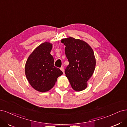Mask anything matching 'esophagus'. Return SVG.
Returning a JSON list of instances; mask_svg holds the SVG:
<instances>
[{
    "label": "esophagus",
    "instance_id": "obj_1",
    "mask_svg": "<svg viewBox=\"0 0 127 127\" xmlns=\"http://www.w3.org/2000/svg\"><path fill=\"white\" fill-rule=\"evenodd\" d=\"M60 69H61V70L64 73V68L63 67H61L60 68Z\"/></svg>",
    "mask_w": 127,
    "mask_h": 127
}]
</instances>
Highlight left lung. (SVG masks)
Here are the masks:
<instances>
[{"mask_svg":"<svg viewBox=\"0 0 127 127\" xmlns=\"http://www.w3.org/2000/svg\"><path fill=\"white\" fill-rule=\"evenodd\" d=\"M69 62L65 74L73 90L81 91L87 87V81L95 71L96 61L92 48L79 39L68 37L61 40Z\"/></svg>","mask_w":127,"mask_h":127,"instance_id":"obj_1","label":"left lung"}]
</instances>
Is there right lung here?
Listing matches in <instances>:
<instances>
[{"label":"right lung","mask_w":127,"mask_h":127,"mask_svg":"<svg viewBox=\"0 0 127 127\" xmlns=\"http://www.w3.org/2000/svg\"><path fill=\"white\" fill-rule=\"evenodd\" d=\"M52 44L45 42L36 47L29 56L25 64V75L31 85L36 90L46 92L54 87L58 77L63 72L54 65L51 55Z\"/></svg>","instance_id":"1"}]
</instances>
